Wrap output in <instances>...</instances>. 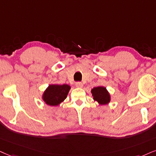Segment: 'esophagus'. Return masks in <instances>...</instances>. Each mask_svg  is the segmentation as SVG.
I'll return each instance as SVG.
<instances>
[{
	"mask_svg": "<svg viewBox=\"0 0 156 156\" xmlns=\"http://www.w3.org/2000/svg\"><path fill=\"white\" fill-rule=\"evenodd\" d=\"M76 87H78V88H82V87H83V84H82V82H76Z\"/></svg>",
	"mask_w": 156,
	"mask_h": 156,
	"instance_id": "1",
	"label": "esophagus"
}]
</instances>
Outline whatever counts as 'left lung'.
I'll return each mask as SVG.
<instances>
[{
	"label": "left lung",
	"instance_id": "obj_1",
	"mask_svg": "<svg viewBox=\"0 0 156 156\" xmlns=\"http://www.w3.org/2000/svg\"><path fill=\"white\" fill-rule=\"evenodd\" d=\"M93 100L97 101L101 105L108 104L111 102V95L106 88L103 86H98L91 90Z\"/></svg>",
	"mask_w": 156,
	"mask_h": 156
}]
</instances>
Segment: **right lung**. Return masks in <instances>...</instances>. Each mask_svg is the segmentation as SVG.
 I'll return each mask as SVG.
<instances>
[{
    "mask_svg": "<svg viewBox=\"0 0 156 156\" xmlns=\"http://www.w3.org/2000/svg\"><path fill=\"white\" fill-rule=\"evenodd\" d=\"M71 87L69 84H49L42 95V99L45 104L50 106H57L64 101Z\"/></svg>",
    "mask_w": 156,
    "mask_h": 156,
    "instance_id": "right-lung-1",
    "label": "right lung"
}]
</instances>
